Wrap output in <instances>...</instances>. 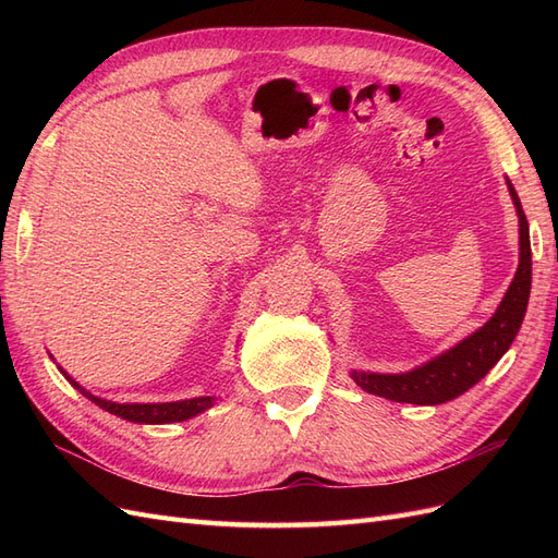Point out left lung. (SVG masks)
Returning <instances> with one entry per match:
<instances>
[{
  "label": "left lung",
  "instance_id": "left-lung-1",
  "mask_svg": "<svg viewBox=\"0 0 558 558\" xmlns=\"http://www.w3.org/2000/svg\"><path fill=\"white\" fill-rule=\"evenodd\" d=\"M508 191L519 216V267L510 283L508 293L498 305L496 314L486 324L468 335L456 347L447 349L440 356L418 365L410 373L400 375H379V373H359L353 369L351 379L356 381L363 391L388 398L393 402H412V404H442L463 396L468 388L475 386L482 377H486L502 353L510 349L514 337L521 328L523 314L529 307L531 295V238L529 221L521 209L519 195L508 179Z\"/></svg>",
  "mask_w": 558,
  "mask_h": 558
}]
</instances>
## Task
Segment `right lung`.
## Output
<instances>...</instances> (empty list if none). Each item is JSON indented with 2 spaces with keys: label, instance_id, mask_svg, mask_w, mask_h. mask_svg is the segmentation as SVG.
Listing matches in <instances>:
<instances>
[{
  "label": "right lung",
  "instance_id": "obj_1",
  "mask_svg": "<svg viewBox=\"0 0 558 558\" xmlns=\"http://www.w3.org/2000/svg\"><path fill=\"white\" fill-rule=\"evenodd\" d=\"M60 373L74 388H78L83 396L93 400L95 404H99V408L116 414V416H121V418L134 421V424H174V421H185L199 412L209 410L216 402L214 396L177 400V402H113V400H105V398H97V396L88 393L86 388H83L78 381H74L70 375L64 373V369H60Z\"/></svg>",
  "mask_w": 558,
  "mask_h": 558
}]
</instances>
